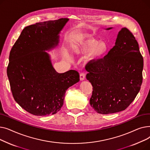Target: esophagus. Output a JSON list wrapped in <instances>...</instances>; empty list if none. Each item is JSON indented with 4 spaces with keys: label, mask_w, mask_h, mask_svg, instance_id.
Wrapping results in <instances>:
<instances>
[{
    "label": "esophagus",
    "mask_w": 150,
    "mask_h": 150,
    "mask_svg": "<svg viewBox=\"0 0 150 150\" xmlns=\"http://www.w3.org/2000/svg\"><path fill=\"white\" fill-rule=\"evenodd\" d=\"M85 78V74L84 73H81L80 74V79L81 81H83L84 80Z\"/></svg>",
    "instance_id": "34e87169"
}]
</instances>
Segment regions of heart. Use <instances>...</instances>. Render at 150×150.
<instances>
[{
  "label": "heart",
  "mask_w": 150,
  "mask_h": 150,
  "mask_svg": "<svg viewBox=\"0 0 150 150\" xmlns=\"http://www.w3.org/2000/svg\"><path fill=\"white\" fill-rule=\"evenodd\" d=\"M108 50V47L106 42H100L99 41L92 39L75 42L70 48L71 52L76 56L89 53L88 58L89 60H96L103 57Z\"/></svg>",
  "instance_id": "obj_1"
}]
</instances>
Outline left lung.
Listing matches in <instances>:
<instances>
[{"instance_id":"1","label":"left lung","mask_w":150,"mask_h":150,"mask_svg":"<svg viewBox=\"0 0 150 150\" xmlns=\"http://www.w3.org/2000/svg\"><path fill=\"white\" fill-rule=\"evenodd\" d=\"M143 67V57L135 37L128 28H122L115 45L106 56L85 67L88 72L86 78L93 87L91 106L101 114L127 109L140 89Z\"/></svg>"}]
</instances>
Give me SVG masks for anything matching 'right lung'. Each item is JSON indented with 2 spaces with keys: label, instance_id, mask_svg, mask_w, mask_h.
<instances>
[{
  "label": "right lung",
  "instance_id": "1",
  "mask_svg": "<svg viewBox=\"0 0 150 150\" xmlns=\"http://www.w3.org/2000/svg\"><path fill=\"white\" fill-rule=\"evenodd\" d=\"M68 21L61 18L26 27L10 51L6 72L13 96L33 115L57 113L67 89L80 81L76 70L56 72L45 52L58 45L59 34Z\"/></svg>",
  "mask_w": 150,
  "mask_h": 150
}]
</instances>
